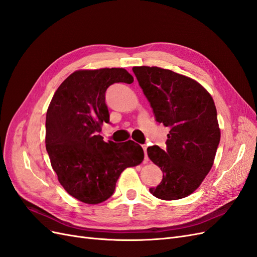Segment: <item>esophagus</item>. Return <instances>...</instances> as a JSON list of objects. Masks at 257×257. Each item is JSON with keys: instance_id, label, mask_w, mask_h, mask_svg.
Segmentation results:
<instances>
[{"instance_id": "1", "label": "esophagus", "mask_w": 257, "mask_h": 257, "mask_svg": "<svg viewBox=\"0 0 257 257\" xmlns=\"http://www.w3.org/2000/svg\"><path fill=\"white\" fill-rule=\"evenodd\" d=\"M142 147H143L144 152H145V161L147 162L148 160H149V159H148V154H147V148H148V147H147V145H143Z\"/></svg>"}]
</instances>
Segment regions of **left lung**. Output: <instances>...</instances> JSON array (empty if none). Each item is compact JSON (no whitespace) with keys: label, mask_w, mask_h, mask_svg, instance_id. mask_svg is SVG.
<instances>
[{"label":"left lung","mask_w":257,"mask_h":257,"mask_svg":"<svg viewBox=\"0 0 257 257\" xmlns=\"http://www.w3.org/2000/svg\"><path fill=\"white\" fill-rule=\"evenodd\" d=\"M133 72L155 120L169 128L166 150L147 149L163 172L161 183L150 192L163 200L189 196L211 169L220 144L213 99L198 82L169 69L136 66Z\"/></svg>","instance_id":"obj_1"}]
</instances>
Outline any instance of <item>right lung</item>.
Masks as SVG:
<instances>
[{
	"label": "right lung",
	"mask_w": 257,
	"mask_h": 257,
	"mask_svg": "<svg viewBox=\"0 0 257 257\" xmlns=\"http://www.w3.org/2000/svg\"><path fill=\"white\" fill-rule=\"evenodd\" d=\"M124 68L77 71L54 93L46 114V150L58 180L82 203L109 198L124 169L141 164L143 148L133 141L105 143L100 125L109 122L105 102L115 82L132 83Z\"/></svg>",
	"instance_id": "add662e5"
}]
</instances>
